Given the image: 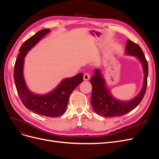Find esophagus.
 I'll use <instances>...</instances> for the list:
<instances>
[{
  "mask_svg": "<svg viewBox=\"0 0 159 159\" xmlns=\"http://www.w3.org/2000/svg\"><path fill=\"white\" fill-rule=\"evenodd\" d=\"M90 78V76H89V74H88V73H85L84 75V80L85 81H88L89 80Z\"/></svg>",
  "mask_w": 159,
  "mask_h": 159,
  "instance_id": "34e87169",
  "label": "esophagus"
}]
</instances>
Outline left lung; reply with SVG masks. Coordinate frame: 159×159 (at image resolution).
I'll use <instances>...</instances> for the list:
<instances>
[{
  "label": "left lung",
  "mask_w": 159,
  "mask_h": 159,
  "mask_svg": "<svg viewBox=\"0 0 159 159\" xmlns=\"http://www.w3.org/2000/svg\"><path fill=\"white\" fill-rule=\"evenodd\" d=\"M125 54L137 57L142 64L144 71L143 88L135 98L127 102H122L113 98L105 84L99 70L95 69L94 74L90 80L92 85L91 103L94 111L103 117H113L121 116L135 108L141 103L147 86L148 63L141 47L131 40H128L125 48Z\"/></svg>",
  "instance_id": "1"
}]
</instances>
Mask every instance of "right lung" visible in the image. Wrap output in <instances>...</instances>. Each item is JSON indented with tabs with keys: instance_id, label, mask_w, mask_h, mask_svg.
<instances>
[{
	"instance_id": "1",
	"label": "right lung",
	"mask_w": 159,
	"mask_h": 159,
	"mask_svg": "<svg viewBox=\"0 0 159 159\" xmlns=\"http://www.w3.org/2000/svg\"><path fill=\"white\" fill-rule=\"evenodd\" d=\"M50 32L49 28L38 31L23 43L14 65V79L19 97L27 109L43 116L57 117L66 111L70 95L83 81V74L80 73L63 80L51 92L44 95L35 94L28 89L23 75L24 62L28 52Z\"/></svg>"
}]
</instances>
